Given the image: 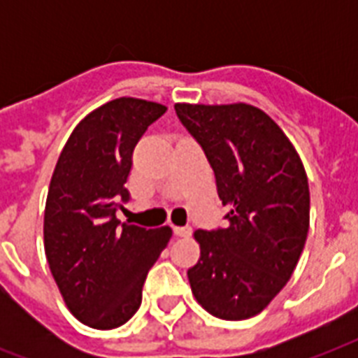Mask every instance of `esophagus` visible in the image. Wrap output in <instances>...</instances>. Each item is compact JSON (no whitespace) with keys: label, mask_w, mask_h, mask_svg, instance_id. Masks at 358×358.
<instances>
[{"label":"esophagus","mask_w":358,"mask_h":358,"mask_svg":"<svg viewBox=\"0 0 358 358\" xmlns=\"http://www.w3.org/2000/svg\"><path fill=\"white\" fill-rule=\"evenodd\" d=\"M174 234L180 238H187L191 236V227H174Z\"/></svg>","instance_id":"obj_1"}]
</instances>
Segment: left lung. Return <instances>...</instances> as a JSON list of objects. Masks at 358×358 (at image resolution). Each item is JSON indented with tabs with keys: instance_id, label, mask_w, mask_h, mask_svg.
I'll list each match as a JSON object with an SVG mask.
<instances>
[{
	"instance_id": "1",
	"label": "left lung",
	"mask_w": 358,
	"mask_h": 358,
	"mask_svg": "<svg viewBox=\"0 0 358 358\" xmlns=\"http://www.w3.org/2000/svg\"><path fill=\"white\" fill-rule=\"evenodd\" d=\"M212 165L229 208L224 229L196 230L201 258L191 292L212 316L247 320L286 286L305 247L310 191L305 167L278 124L249 103H176Z\"/></svg>"
}]
</instances>
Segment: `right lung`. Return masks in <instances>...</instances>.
Here are the masks:
<instances>
[{
	"mask_svg": "<svg viewBox=\"0 0 358 358\" xmlns=\"http://www.w3.org/2000/svg\"><path fill=\"white\" fill-rule=\"evenodd\" d=\"M167 111L117 98L74 128L53 171L44 210L48 266L69 310L92 329L120 327L141 306L143 284L173 236L171 227L120 223L131 156L148 126Z\"/></svg>",
	"mask_w": 358,
	"mask_h": 358,
	"instance_id": "right-lung-1",
	"label": "right lung"
}]
</instances>
